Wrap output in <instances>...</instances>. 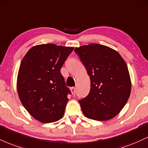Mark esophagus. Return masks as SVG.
Wrapping results in <instances>:
<instances>
[{"label": "esophagus", "mask_w": 148, "mask_h": 148, "mask_svg": "<svg viewBox=\"0 0 148 148\" xmlns=\"http://www.w3.org/2000/svg\"><path fill=\"white\" fill-rule=\"evenodd\" d=\"M71 92H72V94L73 95H75V92H76L75 88V87H71Z\"/></svg>", "instance_id": "esophagus-1"}]
</instances>
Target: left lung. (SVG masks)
I'll use <instances>...</instances> for the list:
<instances>
[{
	"label": "left lung",
	"mask_w": 148,
	"mask_h": 148,
	"mask_svg": "<svg viewBox=\"0 0 148 148\" xmlns=\"http://www.w3.org/2000/svg\"><path fill=\"white\" fill-rule=\"evenodd\" d=\"M90 79V90L79 100L86 116L106 121L115 116L128 100L131 82L126 63L110 47L91 44L75 49Z\"/></svg>",
	"instance_id": "obj_1"
}]
</instances>
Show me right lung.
<instances>
[{
  "label": "right lung",
  "instance_id": "right-lung-1",
  "mask_svg": "<svg viewBox=\"0 0 148 148\" xmlns=\"http://www.w3.org/2000/svg\"><path fill=\"white\" fill-rule=\"evenodd\" d=\"M73 47L45 44L33 47L22 60L17 79L20 99L29 113L43 123L62 117L71 94L60 69Z\"/></svg>",
  "mask_w": 148,
  "mask_h": 148
}]
</instances>
